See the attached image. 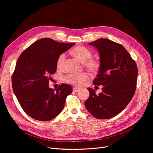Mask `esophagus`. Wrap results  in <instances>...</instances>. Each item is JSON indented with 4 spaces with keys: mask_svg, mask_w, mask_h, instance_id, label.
<instances>
[{
    "mask_svg": "<svg viewBox=\"0 0 153 153\" xmlns=\"http://www.w3.org/2000/svg\"><path fill=\"white\" fill-rule=\"evenodd\" d=\"M79 91H80V89H78V88H76V87L73 88V91L75 92H79Z\"/></svg>",
    "mask_w": 153,
    "mask_h": 153,
    "instance_id": "esophagus-1",
    "label": "esophagus"
}]
</instances>
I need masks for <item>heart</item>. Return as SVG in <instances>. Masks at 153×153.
<instances>
[{
  "instance_id": "b5f03b06",
  "label": "heart",
  "mask_w": 153,
  "mask_h": 153,
  "mask_svg": "<svg viewBox=\"0 0 153 153\" xmlns=\"http://www.w3.org/2000/svg\"><path fill=\"white\" fill-rule=\"evenodd\" d=\"M72 53L75 57L79 59L82 62H85L84 65L92 72H97L100 68V63L98 61L90 59L92 57L91 51L83 46H77L72 50ZM66 58V54L62 53L59 56L57 60V67L60 68ZM89 78V75L86 72H83L81 74H70L64 77V80L66 82L80 87L82 85L84 82L87 81Z\"/></svg>"
}]
</instances>
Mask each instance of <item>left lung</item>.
Here are the masks:
<instances>
[{
  "label": "left lung",
  "mask_w": 153,
  "mask_h": 153,
  "mask_svg": "<svg viewBox=\"0 0 153 153\" xmlns=\"http://www.w3.org/2000/svg\"><path fill=\"white\" fill-rule=\"evenodd\" d=\"M100 56L99 73L93 81L103 85L99 95L88 88L90 95L84 104L98 119H108L120 114L132 99L137 82L138 68L125 48L108 39L100 38L89 43Z\"/></svg>",
  "instance_id": "left-lung-1"
}]
</instances>
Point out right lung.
I'll return each mask as SVG.
<instances>
[{
    "label": "right lung",
    "mask_w": 153,
    "mask_h": 153,
    "mask_svg": "<svg viewBox=\"0 0 153 153\" xmlns=\"http://www.w3.org/2000/svg\"><path fill=\"white\" fill-rule=\"evenodd\" d=\"M74 45L44 38L31 44L19 56L12 76V87L20 105L30 117L49 121L62 110L72 87L62 84L57 89H50L49 81L57 69L59 56Z\"/></svg>",
    "instance_id": "right-lung-1"
}]
</instances>
